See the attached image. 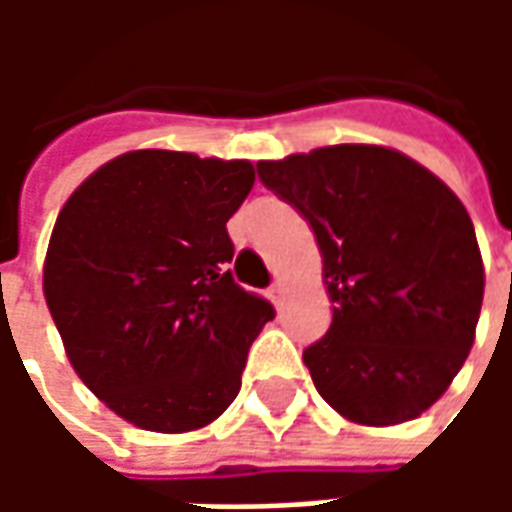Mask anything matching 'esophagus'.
<instances>
[{"label": "esophagus", "instance_id": "obj_1", "mask_svg": "<svg viewBox=\"0 0 512 512\" xmlns=\"http://www.w3.org/2000/svg\"><path fill=\"white\" fill-rule=\"evenodd\" d=\"M268 296H271V301H274V304H282V301H285V285H282V282H274V285H271V288H268Z\"/></svg>", "mask_w": 512, "mask_h": 512}]
</instances>
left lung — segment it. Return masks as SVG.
Returning <instances> with one entry per match:
<instances>
[{
    "label": "left lung",
    "instance_id": "1",
    "mask_svg": "<svg viewBox=\"0 0 512 512\" xmlns=\"http://www.w3.org/2000/svg\"><path fill=\"white\" fill-rule=\"evenodd\" d=\"M310 222L332 326L304 351L315 389L359 425H397L439 400L472 351L485 271L447 183L381 145L257 161Z\"/></svg>",
    "mask_w": 512,
    "mask_h": 512
}]
</instances>
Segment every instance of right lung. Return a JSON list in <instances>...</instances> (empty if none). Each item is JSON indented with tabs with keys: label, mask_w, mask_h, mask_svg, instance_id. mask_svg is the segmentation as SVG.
<instances>
[{
	"label": "right lung",
	"mask_w": 512,
	"mask_h": 512,
	"mask_svg": "<svg viewBox=\"0 0 512 512\" xmlns=\"http://www.w3.org/2000/svg\"><path fill=\"white\" fill-rule=\"evenodd\" d=\"M249 161L131 150L62 205L43 293L73 370L117 417L186 433L222 417L274 318L227 271Z\"/></svg>",
	"instance_id": "obj_1"
}]
</instances>
